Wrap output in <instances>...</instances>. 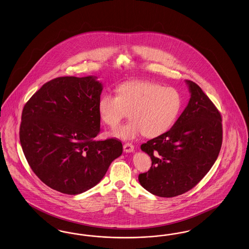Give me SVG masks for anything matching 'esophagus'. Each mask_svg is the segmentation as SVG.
<instances>
[{
	"mask_svg": "<svg viewBox=\"0 0 249 249\" xmlns=\"http://www.w3.org/2000/svg\"><path fill=\"white\" fill-rule=\"evenodd\" d=\"M123 149H124V151H125L126 153H131V152H133V150H134V146H133L132 143L127 142V143H125V144L123 145Z\"/></svg>",
	"mask_w": 249,
	"mask_h": 249,
	"instance_id": "obj_1",
	"label": "esophagus"
}]
</instances>
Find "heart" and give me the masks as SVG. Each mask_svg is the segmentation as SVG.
<instances>
[{"mask_svg": "<svg viewBox=\"0 0 249 249\" xmlns=\"http://www.w3.org/2000/svg\"><path fill=\"white\" fill-rule=\"evenodd\" d=\"M118 95L107 92L98 103L100 117L110 127H115L129 116L131 120L116 128L113 134L131 140L144 134L154 138L168 131L178 117L181 98L172 87L150 81H129L120 84Z\"/></svg>", "mask_w": 249, "mask_h": 249, "instance_id": "obj_1", "label": "heart"}]
</instances>
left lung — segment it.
<instances>
[{
  "instance_id": "8db88e82",
  "label": "left lung",
  "mask_w": 249,
  "mask_h": 249,
  "mask_svg": "<svg viewBox=\"0 0 249 249\" xmlns=\"http://www.w3.org/2000/svg\"><path fill=\"white\" fill-rule=\"evenodd\" d=\"M189 103L171 129L141 145L152 166L140 184L161 197H174L195 187L211 169L222 143L219 110L196 83L185 80Z\"/></svg>"
}]
</instances>
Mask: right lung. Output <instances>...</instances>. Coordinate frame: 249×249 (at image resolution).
<instances>
[{"instance_id":"1","label":"right lung","mask_w":249,"mask_h":249,"mask_svg":"<svg viewBox=\"0 0 249 249\" xmlns=\"http://www.w3.org/2000/svg\"><path fill=\"white\" fill-rule=\"evenodd\" d=\"M103 84L95 76L59 77L25 105L19 139L38 178L52 189L79 195L95 186L122 154L117 139L98 141Z\"/></svg>"}]
</instances>
